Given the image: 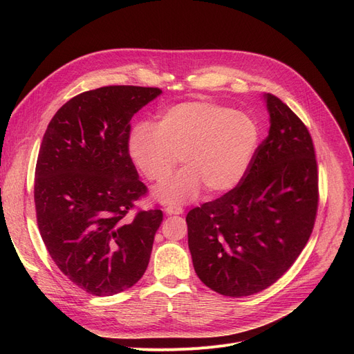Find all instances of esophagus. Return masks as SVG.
Returning <instances> with one entry per match:
<instances>
[{
  "label": "esophagus",
  "instance_id": "obj_1",
  "mask_svg": "<svg viewBox=\"0 0 354 354\" xmlns=\"http://www.w3.org/2000/svg\"><path fill=\"white\" fill-rule=\"evenodd\" d=\"M165 211H166L167 215H180V214H183V209L180 207H176V205H167Z\"/></svg>",
  "mask_w": 354,
  "mask_h": 354
}]
</instances>
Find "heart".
<instances>
[{
	"label": "heart",
	"mask_w": 354,
	"mask_h": 354,
	"mask_svg": "<svg viewBox=\"0 0 354 354\" xmlns=\"http://www.w3.org/2000/svg\"><path fill=\"white\" fill-rule=\"evenodd\" d=\"M258 138V124L247 113L214 102H187L167 107L156 126L138 123L127 149L138 169L156 183L171 178L180 156L185 169L156 196L182 203L202 187L212 195L235 188L248 171Z\"/></svg>",
	"instance_id": "b5f03b06"
}]
</instances>
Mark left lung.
Returning a JSON list of instances; mask_svg holds the SVG:
<instances>
[{
  "instance_id": "1",
  "label": "left lung",
  "mask_w": 354,
  "mask_h": 354,
  "mask_svg": "<svg viewBox=\"0 0 354 354\" xmlns=\"http://www.w3.org/2000/svg\"><path fill=\"white\" fill-rule=\"evenodd\" d=\"M268 136L245 176L187 215L188 245L199 280L227 297L272 286L295 263L319 208V171L307 126L268 93Z\"/></svg>"
}]
</instances>
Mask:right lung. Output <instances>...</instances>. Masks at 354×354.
Here are the masks:
<instances>
[{"label":"right lung","mask_w":354,"mask_h":354,"mask_svg":"<svg viewBox=\"0 0 354 354\" xmlns=\"http://www.w3.org/2000/svg\"><path fill=\"white\" fill-rule=\"evenodd\" d=\"M160 93L140 86L80 93L57 110L43 136L34 179L37 225L55 266L88 294L130 288L151 259L163 214L159 207L133 212L147 187L127 142L133 115Z\"/></svg>","instance_id":"1"}]
</instances>
